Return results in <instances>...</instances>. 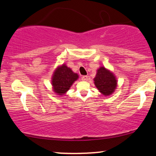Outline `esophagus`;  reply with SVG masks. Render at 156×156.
<instances>
[{
	"mask_svg": "<svg viewBox=\"0 0 156 156\" xmlns=\"http://www.w3.org/2000/svg\"><path fill=\"white\" fill-rule=\"evenodd\" d=\"M88 77L87 76H83L81 79H82V80H85V81H86V80H88Z\"/></svg>",
	"mask_w": 156,
	"mask_h": 156,
	"instance_id": "obj_1",
	"label": "esophagus"
}]
</instances>
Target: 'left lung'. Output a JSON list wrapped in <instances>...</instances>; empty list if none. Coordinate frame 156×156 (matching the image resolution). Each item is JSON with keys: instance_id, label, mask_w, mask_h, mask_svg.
Here are the masks:
<instances>
[{"instance_id": "8db88e82", "label": "left lung", "mask_w": 156, "mask_h": 156, "mask_svg": "<svg viewBox=\"0 0 156 156\" xmlns=\"http://www.w3.org/2000/svg\"><path fill=\"white\" fill-rule=\"evenodd\" d=\"M94 83L98 90L103 95L108 96L115 91L117 80L113 73L104 67H101L97 70Z\"/></svg>"}]
</instances>
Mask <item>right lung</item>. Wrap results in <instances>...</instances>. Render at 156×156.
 Listing matches in <instances>:
<instances>
[{
	"label": "right lung",
	"instance_id": "1",
	"mask_svg": "<svg viewBox=\"0 0 156 156\" xmlns=\"http://www.w3.org/2000/svg\"><path fill=\"white\" fill-rule=\"evenodd\" d=\"M78 78V74L73 72L66 64H63L55 69L52 76L51 83L53 91L57 95H63Z\"/></svg>",
	"mask_w": 156,
	"mask_h": 156
}]
</instances>
